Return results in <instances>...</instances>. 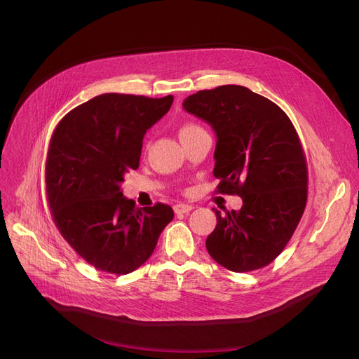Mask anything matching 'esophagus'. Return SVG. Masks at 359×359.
<instances>
[{"instance_id":"1","label":"esophagus","mask_w":359,"mask_h":359,"mask_svg":"<svg viewBox=\"0 0 359 359\" xmlns=\"http://www.w3.org/2000/svg\"><path fill=\"white\" fill-rule=\"evenodd\" d=\"M173 209H175L176 215H182V213H189L191 209H194V206L187 205V203H177V205H175Z\"/></svg>"}]
</instances>
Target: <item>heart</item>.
I'll use <instances>...</instances> for the list:
<instances>
[{"label": "heart", "instance_id": "b5f03b06", "mask_svg": "<svg viewBox=\"0 0 359 359\" xmlns=\"http://www.w3.org/2000/svg\"><path fill=\"white\" fill-rule=\"evenodd\" d=\"M199 130H203L202 127H199L198 124H193V123H186L180 127V132H179V136H184V135H189V133H194V132H199Z\"/></svg>", "mask_w": 359, "mask_h": 359}]
</instances>
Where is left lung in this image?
Listing matches in <instances>:
<instances>
[{"label": "left lung", "mask_w": 359, "mask_h": 359, "mask_svg": "<svg viewBox=\"0 0 359 359\" xmlns=\"http://www.w3.org/2000/svg\"><path fill=\"white\" fill-rule=\"evenodd\" d=\"M183 107L215 130L217 193L243 201L241 210L213 209L209 255L232 272L269 265L290 241L308 199L306 157L295 127L279 106L243 86L201 90Z\"/></svg>", "instance_id": "obj_1"}]
</instances>
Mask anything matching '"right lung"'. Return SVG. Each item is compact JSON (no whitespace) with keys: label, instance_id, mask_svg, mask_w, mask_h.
<instances>
[{"label":"right lung","instance_id":"1","mask_svg":"<svg viewBox=\"0 0 359 359\" xmlns=\"http://www.w3.org/2000/svg\"><path fill=\"white\" fill-rule=\"evenodd\" d=\"M173 95L106 93L57 124L46 160V193L61 236L95 269L126 275L151 256L173 219L165 203L136 208L120 190L139 168L143 137L165 116Z\"/></svg>","mask_w":359,"mask_h":359}]
</instances>
